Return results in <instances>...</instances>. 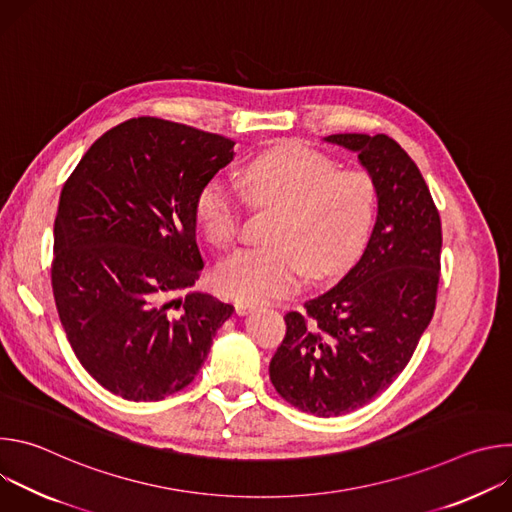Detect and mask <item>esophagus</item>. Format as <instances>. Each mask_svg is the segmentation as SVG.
<instances>
[{"label": "esophagus", "instance_id": "34e87169", "mask_svg": "<svg viewBox=\"0 0 512 512\" xmlns=\"http://www.w3.org/2000/svg\"><path fill=\"white\" fill-rule=\"evenodd\" d=\"M255 310V306H251V304H247V302H235V312L239 314V316H247V314H251Z\"/></svg>", "mask_w": 512, "mask_h": 512}]
</instances>
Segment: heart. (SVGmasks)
I'll list each match as a JSON object with an SVG mask.
<instances>
[{"instance_id": "heart-1", "label": "heart", "mask_w": 512, "mask_h": 512, "mask_svg": "<svg viewBox=\"0 0 512 512\" xmlns=\"http://www.w3.org/2000/svg\"><path fill=\"white\" fill-rule=\"evenodd\" d=\"M247 194L283 208L271 249H241L214 271L218 294L261 304L298 291L312 271L332 277L360 251L377 204L373 178L362 170H338L328 156L302 145L271 150L243 170ZM196 223L214 247L237 241L243 206L223 180L202 186L194 204Z\"/></svg>"}]
</instances>
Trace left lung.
Listing matches in <instances>:
<instances>
[{
    "label": "left lung",
    "instance_id": "1",
    "mask_svg": "<svg viewBox=\"0 0 512 512\" xmlns=\"http://www.w3.org/2000/svg\"><path fill=\"white\" fill-rule=\"evenodd\" d=\"M324 141L354 152L373 178L377 223L358 263L330 291L285 314L269 379L300 411L336 417L371 403L411 360L435 310L442 221L395 139L336 133Z\"/></svg>",
    "mask_w": 512,
    "mask_h": 512
}]
</instances>
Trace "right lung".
<instances>
[{
    "label": "right lung",
    "mask_w": 512,
    "mask_h": 512,
    "mask_svg": "<svg viewBox=\"0 0 512 512\" xmlns=\"http://www.w3.org/2000/svg\"><path fill=\"white\" fill-rule=\"evenodd\" d=\"M233 148L182 123L129 119L91 145L60 192L50 269L58 318L85 371L113 395L160 401L190 385L235 312L192 291L204 267L196 196Z\"/></svg>",
    "instance_id": "right-lung-1"
}]
</instances>
